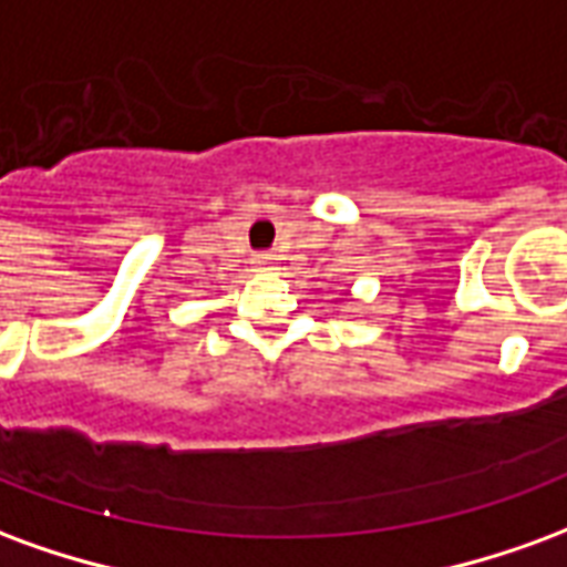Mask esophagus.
<instances>
[{"label":"esophagus","instance_id":"obj_1","mask_svg":"<svg viewBox=\"0 0 567 567\" xmlns=\"http://www.w3.org/2000/svg\"><path fill=\"white\" fill-rule=\"evenodd\" d=\"M255 264H260V267H270L272 255L270 251H260V255H255Z\"/></svg>","mask_w":567,"mask_h":567}]
</instances>
